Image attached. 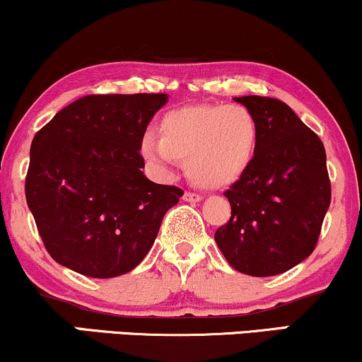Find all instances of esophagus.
I'll use <instances>...</instances> for the list:
<instances>
[{
    "label": "esophagus",
    "instance_id": "obj_1",
    "mask_svg": "<svg viewBox=\"0 0 362 362\" xmlns=\"http://www.w3.org/2000/svg\"><path fill=\"white\" fill-rule=\"evenodd\" d=\"M182 199H185V202H188V203H198V202H202L203 196L198 194V193H193V191H186V193L182 194Z\"/></svg>",
    "mask_w": 362,
    "mask_h": 362
}]
</instances>
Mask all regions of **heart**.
<instances>
[{
  "label": "heart",
  "instance_id": "heart-1",
  "mask_svg": "<svg viewBox=\"0 0 362 362\" xmlns=\"http://www.w3.org/2000/svg\"><path fill=\"white\" fill-rule=\"evenodd\" d=\"M257 142V117L245 105H188L163 115L158 141L144 137L141 154L160 171L174 160L186 163L196 185L215 189L247 171Z\"/></svg>",
  "mask_w": 362,
  "mask_h": 362
}]
</instances>
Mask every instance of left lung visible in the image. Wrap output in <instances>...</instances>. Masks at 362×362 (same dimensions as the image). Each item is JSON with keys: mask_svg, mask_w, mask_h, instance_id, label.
I'll return each instance as SVG.
<instances>
[{"mask_svg": "<svg viewBox=\"0 0 362 362\" xmlns=\"http://www.w3.org/2000/svg\"><path fill=\"white\" fill-rule=\"evenodd\" d=\"M258 122L255 156L226 189L231 216L215 233L235 270L252 276L284 274L317 245L331 204L325 149L285 102L236 97Z\"/></svg>", "mask_w": 362, "mask_h": 362, "instance_id": "1", "label": "left lung"}]
</instances>
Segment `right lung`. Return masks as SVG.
Listing matches in <instances>:
<instances>
[{
  "instance_id": "add662e5",
  "label": "right lung",
  "mask_w": 362,
  "mask_h": 362,
  "mask_svg": "<svg viewBox=\"0 0 362 362\" xmlns=\"http://www.w3.org/2000/svg\"><path fill=\"white\" fill-rule=\"evenodd\" d=\"M166 93L86 95L35 134L25 194L53 260L93 279L127 274L180 202L141 171L147 124Z\"/></svg>"
}]
</instances>
